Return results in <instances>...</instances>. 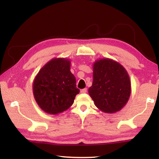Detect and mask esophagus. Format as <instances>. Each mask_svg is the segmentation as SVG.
<instances>
[{"label":"esophagus","mask_w":159,"mask_h":159,"mask_svg":"<svg viewBox=\"0 0 159 159\" xmlns=\"http://www.w3.org/2000/svg\"><path fill=\"white\" fill-rule=\"evenodd\" d=\"M87 88H84V89L80 90V93H87Z\"/></svg>","instance_id":"1"}]
</instances>
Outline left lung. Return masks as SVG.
<instances>
[{"label":"left lung","mask_w":159,"mask_h":159,"mask_svg":"<svg viewBox=\"0 0 159 159\" xmlns=\"http://www.w3.org/2000/svg\"><path fill=\"white\" fill-rule=\"evenodd\" d=\"M129 76L119 63L109 59L97 61L93 65V82L88 90L95 106L102 111H120L130 95Z\"/></svg>","instance_id":"left-lung-1"}]
</instances>
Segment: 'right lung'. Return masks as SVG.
<instances>
[{"mask_svg": "<svg viewBox=\"0 0 159 159\" xmlns=\"http://www.w3.org/2000/svg\"><path fill=\"white\" fill-rule=\"evenodd\" d=\"M33 90L38 104L46 113L57 114L68 109L79 93L70 61L60 58L47 63L35 79Z\"/></svg>", "mask_w": 159, "mask_h": 159, "instance_id": "obj_1", "label": "right lung"}]
</instances>
